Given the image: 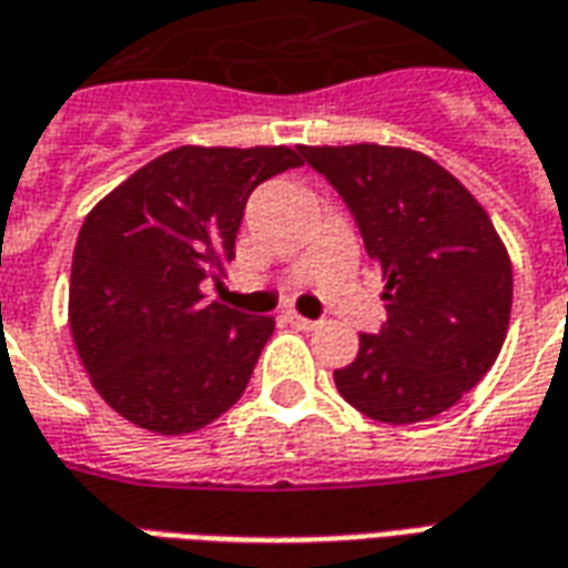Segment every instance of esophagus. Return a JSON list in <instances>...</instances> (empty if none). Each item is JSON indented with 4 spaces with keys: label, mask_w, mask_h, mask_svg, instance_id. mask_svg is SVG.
I'll list each match as a JSON object with an SVG mask.
<instances>
[{
    "label": "esophagus",
    "mask_w": 568,
    "mask_h": 568,
    "mask_svg": "<svg viewBox=\"0 0 568 568\" xmlns=\"http://www.w3.org/2000/svg\"><path fill=\"white\" fill-rule=\"evenodd\" d=\"M285 320L292 322L295 328H301V332H313V328L320 325L316 320H307V316H301V313H295V310H288V313H285Z\"/></svg>",
    "instance_id": "obj_1"
}]
</instances>
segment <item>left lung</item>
<instances>
[{
  "mask_svg": "<svg viewBox=\"0 0 568 568\" xmlns=\"http://www.w3.org/2000/svg\"><path fill=\"white\" fill-rule=\"evenodd\" d=\"M353 212L386 280L381 334L334 371L337 393L389 426L450 410L484 381L511 320L508 248L471 191L426 154L395 145H301Z\"/></svg>",
  "mask_w": 568,
  "mask_h": 568,
  "instance_id": "left-lung-1",
  "label": "left lung"
}]
</instances>
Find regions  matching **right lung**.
Listing matches in <instances>:
<instances>
[{
  "label": "right lung",
  "instance_id": "1",
  "mask_svg": "<svg viewBox=\"0 0 568 568\" xmlns=\"http://www.w3.org/2000/svg\"><path fill=\"white\" fill-rule=\"evenodd\" d=\"M301 149L182 145L105 194L81 224L69 328L103 402L133 426L187 435L240 402L273 316L203 301L224 273L248 194Z\"/></svg>",
  "mask_w": 568,
  "mask_h": 568
}]
</instances>
